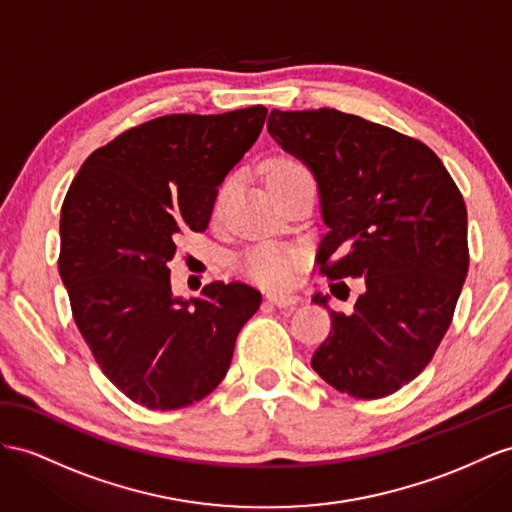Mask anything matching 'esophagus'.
<instances>
[{"label": "esophagus", "mask_w": 512, "mask_h": 512, "mask_svg": "<svg viewBox=\"0 0 512 512\" xmlns=\"http://www.w3.org/2000/svg\"><path fill=\"white\" fill-rule=\"evenodd\" d=\"M268 303L274 307H281V309H292L294 305H298V296H277V294H270L268 296Z\"/></svg>", "instance_id": "esophagus-1"}]
</instances>
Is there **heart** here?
Returning <instances> with one entry per match:
<instances>
[{
	"instance_id": "b5f03b06",
	"label": "heart",
	"mask_w": 512,
	"mask_h": 512,
	"mask_svg": "<svg viewBox=\"0 0 512 512\" xmlns=\"http://www.w3.org/2000/svg\"><path fill=\"white\" fill-rule=\"evenodd\" d=\"M300 173H307V168L298 160H294V157H279V160L270 164L268 170L270 188L277 186L279 181H285ZM225 194L227 186L220 188L218 203L225 199ZM303 264L305 257L298 251L277 244L253 246L240 257V270L246 277L259 285L270 287V290H285V287H290L296 281V274L303 268Z\"/></svg>"
}]
</instances>
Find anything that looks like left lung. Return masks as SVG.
<instances>
[{"label":"left lung","mask_w":512,"mask_h":512,"mask_svg":"<svg viewBox=\"0 0 512 512\" xmlns=\"http://www.w3.org/2000/svg\"><path fill=\"white\" fill-rule=\"evenodd\" d=\"M268 131L318 179L320 272L363 279L352 313L329 311L311 368L352 398H385L426 368L454 318L469 268L463 194L422 140L357 114L272 110Z\"/></svg>","instance_id":"8db88e82"}]
</instances>
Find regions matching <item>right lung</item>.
I'll list each match as a JSON object with an SVG mask.
<instances>
[{"label": "right lung", "instance_id": "right-lung-1", "mask_svg": "<svg viewBox=\"0 0 512 512\" xmlns=\"http://www.w3.org/2000/svg\"><path fill=\"white\" fill-rule=\"evenodd\" d=\"M266 114H166L129 127L86 157L64 196L58 270L73 320L101 372L147 409L212 393L259 309L261 294L244 283L175 298L166 264L183 233L207 229L220 181Z\"/></svg>", "mask_w": 512, "mask_h": 512}]
</instances>
